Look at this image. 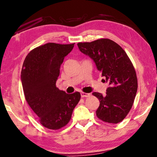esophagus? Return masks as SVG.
Masks as SVG:
<instances>
[{
    "label": "esophagus",
    "instance_id": "1",
    "mask_svg": "<svg viewBox=\"0 0 157 157\" xmlns=\"http://www.w3.org/2000/svg\"><path fill=\"white\" fill-rule=\"evenodd\" d=\"M90 96V94L88 93H85V92H81V96L82 98H85V97H89Z\"/></svg>",
    "mask_w": 157,
    "mask_h": 157
}]
</instances>
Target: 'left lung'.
<instances>
[{
	"label": "left lung",
	"mask_w": 157,
	"mask_h": 157,
	"mask_svg": "<svg viewBox=\"0 0 157 157\" xmlns=\"http://www.w3.org/2000/svg\"><path fill=\"white\" fill-rule=\"evenodd\" d=\"M79 49L89 56L108 82L106 95L98 92L100 105L96 111L101 120L117 124L123 120L132 108L138 89L136 71L125 51L115 42L102 38L91 43H78Z\"/></svg>",
	"instance_id": "8db88e82"
}]
</instances>
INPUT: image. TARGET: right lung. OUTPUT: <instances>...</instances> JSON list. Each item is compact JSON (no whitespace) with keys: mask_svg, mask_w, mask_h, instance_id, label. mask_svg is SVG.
I'll return each instance as SVG.
<instances>
[{"mask_svg":"<svg viewBox=\"0 0 157 157\" xmlns=\"http://www.w3.org/2000/svg\"><path fill=\"white\" fill-rule=\"evenodd\" d=\"M74 44L49 43L39 46L29 52L22 66L25 98L40 123L49 129L65 126L80 100L79 92L68 94L56 86L61 65Z\"/></svg>","mask_w":157,"mask_h":157,"instance_id":"right-lung-1","label":"right lung"}]
</instances>
